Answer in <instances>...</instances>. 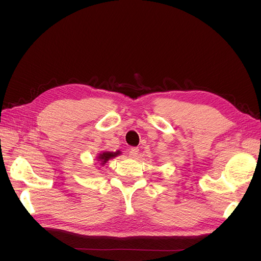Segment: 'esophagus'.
Masks as SVG:
<instances>
[{
	"label": "esophagus",
	"mask_w": 261,
	"mask_h": 261,
	"mask_svg": "<svg viewBox=\"0 0 261 261\" xmlns=\"http://www.w3.org/2000/svg\"><path fill=\"white\" fill-rule=\"evenodd\" d=\"M138 152H139V149H138L137 147H134V148H132V149L129 150V154H130V156H133V158L137 156Z\"/></svg>",
	"instance_id": "34e87169"
}]
</instances>
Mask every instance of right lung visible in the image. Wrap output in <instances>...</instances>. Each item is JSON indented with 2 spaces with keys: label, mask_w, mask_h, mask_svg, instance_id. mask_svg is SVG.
<instances>
[{
  "label": "right lung",
  "mask_w": 261,
  "mask_h": 261,
  "mask_svg": "<svg viewBox=\"0 0 261 261\" xmlns=\"http://www.w3.org/2000/svg\"><path fill=\"white\" fill-rule=\"evenodd\" d=\"M117 154H120V151H116V152H110V151H106L103 153H100V155L98 156L99 161H101V164H105L108 160L111 159V158L116 156Z\"/></svg>",
  "instance_id": "1"
}]
</instances>
